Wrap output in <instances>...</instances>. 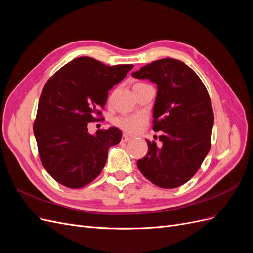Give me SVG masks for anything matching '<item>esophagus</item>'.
Masks as SVG:
<instances>
[{"label": "esophagus", "mask_w": 253, "mask_h": 253, "mask_svg": "<svg viewBox=\"0 0 253 253\" xmlns=\"http://www.w3.org/2000/svg\"><path fill=\"white\" fill-rule=\"evenodd\" d=\"M132 139H133L132 136H129V135H127V134H124V135H122V141L127 142V141H131Z\"/></svg>", "instance_id": "34e87169"}]
</instances>
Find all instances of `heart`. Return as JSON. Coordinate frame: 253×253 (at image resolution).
I'll use <instances>...</instances> for the list:
<instances>
[{"label": "heart", "mask_w": 253, "mask_h": 253, "mask_svg": "<svg viewBox=\"0 0 253 253\" xmlns=\"http://www.w3.org/2000/svg\"><path fill=\"white\" fill-rule=\"evenodd\" d=\"M114 124L122 131L136 134L140 131L144 124V118L140 115H121L114 119Z\"/></svg>", "instance_id": "1"}]
</instances>
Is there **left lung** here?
Instances as JSON below:
<instances>
[{"label":"left lung","mask_w":253,"mask_h":253,"mask_svg":"<svg viewBox=\"0 0 253 253\" xmlns=\"http://www.w3.org/2000/svg\"><path fill=\"white\" fill-rule=\"evenodd\" d=\"M157 85L153 108V131L159 141L147 139L148 153L137 162L154 185L177 188L193 177L211 147L214 122L208 91L196 73L179 60L165 58L132 73Z\"/></svg>","instance_id":"8db88e82"}]
</instances>
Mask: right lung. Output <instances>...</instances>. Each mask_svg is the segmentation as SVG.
I'll return each instance as SVG.
<instances>
[{
  "label": "right lung",
  "instance_id": "right-lung-1",
  "mask_svg": "<svg viewBox=\"0 0 253 253\" xmlns=\"http://www.w3.org/2000/svg\"><path fill=\"white\" fill-rule=\"evenodd\" d=\"M133 67L108 66L80 57L61 67L45 84L34 134L43 167L61 185L82 188L101 173L110 147L120 142L122 133L111 126L91 135L87 125L99 120L109 90Z\"/></svg>",
  "mask_w": 253,
  "mask_h": 253
}]
</instances>
